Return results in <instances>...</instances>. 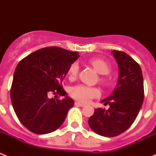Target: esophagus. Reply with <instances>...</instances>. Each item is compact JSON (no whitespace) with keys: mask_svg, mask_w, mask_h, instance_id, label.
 Instances as JSON below:
<instances>
[{"mask_svg":"<svg viewBox=\"0 0 156 156\" xmlns=\"http://www.w3.org/2000/svg\"><path fill=\"white\" fill-rule=\"evenodd\" d=\"M75 105H76V106H80V107H83V106H85L84 104H82V103L78 102V101H76Z\"/></svg>","mask_w":156,"mask_h":156,"instance_id":"34e87169","label":"esophagus"}]
</instances>
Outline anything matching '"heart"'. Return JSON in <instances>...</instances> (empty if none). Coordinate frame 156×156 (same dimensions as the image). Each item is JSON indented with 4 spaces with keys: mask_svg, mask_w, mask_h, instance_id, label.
<instances>
[{
    "mask_svg": "<svg viewBox=\"0 0 156 156\" xmlns=\"http://www.w3.org/2000/svg\"><path fill=\"white\" fill-rule=\"evenodd\" d=\"M89 63L93 66L99 74L106 75L109 73V64L107 62L105 61L104 59L99 58H94L89 60ZM78 73H79V66L77 63H73L69 67L68 73H67L69 80H75L77 77ZM101 81L103 83H107V82H108L107 80L104 77L101 78ZM70 94H71L72 97L74 98L76 100L81 101V102H87L90 99L99 97L101 92L98 88L94 87H89L86 86V85L80 84L72 88Z\"/></svg>",
    "mask_w": 156,
    "mask_h": 156,
    "instance_id": "1",
    "label": "heart"
}]
</instances>
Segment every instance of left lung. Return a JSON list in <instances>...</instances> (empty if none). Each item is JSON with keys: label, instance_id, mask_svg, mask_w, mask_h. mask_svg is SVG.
<instances>
[{"label": "left lung", "instance_id": "obj_1", "mask_svg": "<svg viewBox=\"0 0 156 156\" xmlns=\"http://www.w3.org/2000/svg\"><path fill=\"white\" fill-rule=\"evenodd\" d=\"M119 67V77L112 93L101 102L108 110L95 108L88 124L93 131L104 137H115L133 124L144 101V82L141 69L129 55L112 51Z\"/></svg>", "mask_w": 156, "mask_h": 156}]
</instances>
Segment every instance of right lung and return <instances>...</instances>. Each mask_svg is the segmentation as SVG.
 Returning <instances> with one entry per match:
<instances>
[{"label":"right lung","instance_id":"right-lung-1","mask_svg":"<svg viewBox=\"0 0 156 156\" xmlns=\"http://www.w3.org/2000/svg\"><path fill=\"white\" fill-rule=\"evenodd\" d=\"M79 56L77 52L49 47L33 52L17 65L11 100L18 119L29 130L46 134L62 124L74 101L67 96L62 83ZM51 93L65 98L51 99Z\"/></svg>","mask_w":156,"mask_h":156}]
</instances>
